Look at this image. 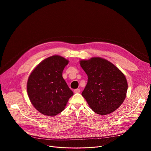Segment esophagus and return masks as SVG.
I'll use <instances>...</instances> for the list:
<instances>
[{"mask_svg": "<svg viewBox=\"0 0 151 151\" xmlns=\"http://www.w3.org/2000/svg\"><path fill=\"white\" fill-rule=\"evenodd\" d=\"M80 91H81L80 89H76L74 90V92L75 93H80Z\"/></svg>", "mask_w": 151, "mask_h": 151, "instance_id": "1", "label": "esophagus"}]
</instances>
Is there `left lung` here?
I'll return each mask as SVG.
<instances>
[{
	"mask_svg": "<svg viewBox=\"0 0 151 151\" xmlns=\"http://www.w3.org/2000/svg\"><path fill=\"white\" fill-rule=\"evenodd\" d=\"M88 80L82 96L95 113L106 115L114 111L124 101L127 81L122 71L101 58L80 61Z\"/></svg>",
	"mask_w": 151,
	"mask_h": 151,
	"instance_id": "left-lung-1",
	"label": "left lung"
}]
</instances>
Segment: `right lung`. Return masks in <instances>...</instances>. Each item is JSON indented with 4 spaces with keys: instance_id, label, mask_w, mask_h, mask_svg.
I'll return each mask as SVG.
<instances>
[{
    "instance_id": "right-lung-1",
    "label": "right lung",
    "mask_w": 151,
    "mask_h": 151,
    "mask_svg": "<svg viewBox=\"0 0 151 151\" xmlns=\"http://www.w3.org/2000/svg\"><path fill=\"white\" fill-rule=\"evenodd\" d=\"M68 60L58 55L49 57L32 71L27 91L36 109L46 116H54L65 109L72 92L62 77Z\"/></svg>"
}]
</instances>
